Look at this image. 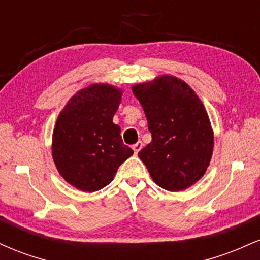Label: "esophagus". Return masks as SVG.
Returning a JSON list of instances; mask_svg holds the SVG:
<instances>
[{
  "instance_id": "34e87169",
  "label": "esophagus",
  "mask_w": 260,
  "mask_h": 260,
  "mask_svg": "<svg viewBox=\"0 0 260 260\" xmlns=\"http://www.w3.org/2000/svg\"><path fill=\"white\" fill-rule=\"evenodd\" d=\"M132 148H133V150H134V154H138L140 149L143 148V143L142 142H137Z\"/></svg>"
}]
</instances>
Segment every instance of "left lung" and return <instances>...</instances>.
<instances>
[{
	"instance_id": "1",
	"label": "left lung",
	"mask_w": 260,
	"mask_h": 260,
	"mask_svg": "<svg viewBox=\"0 0 260 260\" xmlns=\"http://www.w3.org/2000/svg\"><path fill=\"white\" fill-rule=\"evenodd\" d=\"M151 142L138 153L157 186L186 189L205 174L214 147L208 113L197 94L172 76L133 86Z\"/></svg>"
}]
</instances>
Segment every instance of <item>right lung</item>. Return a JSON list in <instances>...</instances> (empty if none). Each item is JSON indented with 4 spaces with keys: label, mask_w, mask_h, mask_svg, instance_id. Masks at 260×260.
I'll return each instance as SVG.
<instances>
[{
    "label": "right lung",
    "mask_w": 260,
    "mask_h": 260,
    "mask_svg": "<svg viewBox=\"0 0 260 260\" xmlns=\"http://www.w3.org/2000/svg\"><path fill=\"white\" fill-rule=\"evenodd\" d=\"M121 96L115 86L94 84L77 92L59 113L52 136L53 161L62 177L80 190L107 186L133 154L112 122Z\"/></svg>",
    "instance_id": "add662e5"
}]
</instances>
